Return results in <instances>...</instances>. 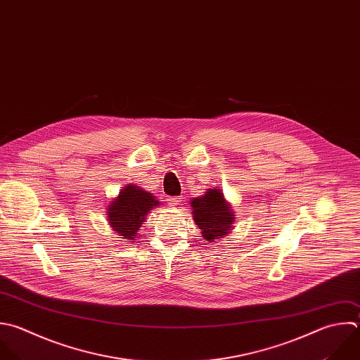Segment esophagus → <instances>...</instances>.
<instances>
[{
	"label": "esophagus",
	"mask_w": 360,
	"mask_h": 360,
	"mask_svg": "<svg viewBox=\"0 0 360 360\" xmlns=\"http://www.w3.org/2000/svg\"><path fill=\"white\" fill-rule=\"evenodd\" d=\"M167 201H169V204H170V205H177V204H180L181 198L174 195V197H169V198H167Z\"/></svg>",
	"instance_id": "34e87169"
}]
</instances>
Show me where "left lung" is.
I'll use <instances>...</instances> for the list:
<instances>
[{"label":"left lung","mask_w":360,"mask_h":360,"mask_svg":"<svg viewBox=\"0 0 360 360\" xmlns=\"http://www.w3.org/2000/svg\"><path fill=\"white\" fill-rule=\"evenodd\" d=\"M191 208L194 221L208 242L229 233L235 217L218 188H210L205 195L194 198Z\"/></svg>","instance_id":"1"}]
</instances>
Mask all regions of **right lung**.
<instances>
[{
    "label": "right lung",
    "instance_id": "right-lung-1",
    "mask_svg": "<svg viewBox=\"0 0 360 360\" xmlns=\"http://www.w3.org/2000/svg\"><path fill=\"white\" fill-rule=\"evenodd\" d=\"M159 201L138 186H127L108 207V221L114 231L125 240H134L146 214Z\"/></svg>",
    "mask_w": 360,
    "mask_h": 360
}]
</instances>
